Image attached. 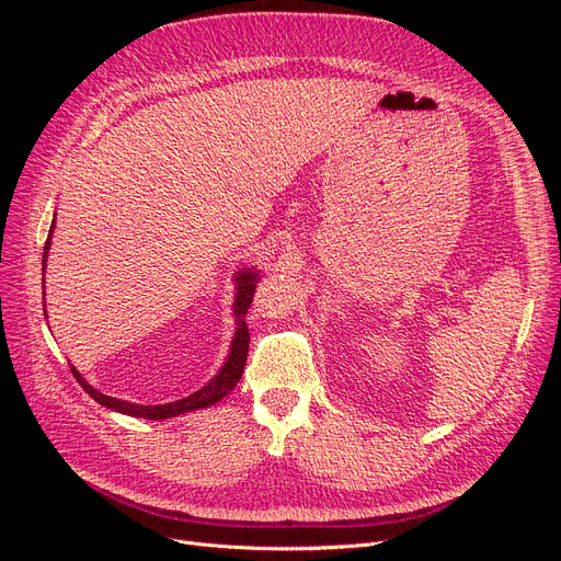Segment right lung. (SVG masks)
<instances>
[{"mask_svg": "<svg viewBox=\"0 0 561 561\" xmlns=\"http://www.w3.org/2000/svg\"><path fill=\"white\" fill-rule=\"evenodd\" d=\"M54 227H56V222L50 225L48 239H46V245H44V260H42L44 268H46V257H48V248H50V233H54ZM257 280H260V274H257V271H252V268H243L241 274L236 276V283H239V287H236V301H233L236 334H233V342H231V348H229V355H227V363L219 367L217 375L206 386L198 388L196 393L186 396L182 400H175V402H165V404H135V402H126V400H118V398H110L105 393H100V390H95L91 383H87V379H83L75 367H72V375L77 377L79 386L87 390V393L95 402H100L103 407H110V410H114V412H122L126 416L161 421V419L180 416L184 412H194V410H201V407H210V404L219 402L225 396L231 393V390L236 388V383H239L243 369H245L248 344H250V332H248V325H245V313H248L250 304H252L254 287H257Z\"/></svg>", "mask_w": 561, "mask_h": 561, "instance_id": "obj_1", "label": "right lung"}]
</instances>
